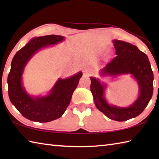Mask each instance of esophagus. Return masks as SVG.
Masks as SVG:
<instances>
[{
    "instance_id": "obj_1",
    "label": "esophagus",
    "mask_w": 159,
    "mask_h": 159,
    "mask_svg": "<svg viewBox=\"0 0 159 159\" xmlns=\"http://www.w3.org/2000/svg\"><path fill=\"white\" fill-rule=\"evenodd\" d=\"M91 73H92V71H91L89 69H85L84 71H83V74H84L86 76H90Z\"/></svg>"
}]
</instances>
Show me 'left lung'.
I'll use <instances>...</instances> for the list:
<instances>
[{"instance_id":"obj_1","label":"left lung","mask_w":159,"mask_h":159,"mask_svg":"<svg viewBox=\"0 0 159 159\" xmlns=\"http://www.w3.org/2000/svg\"><path fill=\"white\" fill-rule=\"evenodd\" d=\"M117 56L99 71L102 76H117L130 74L139 86V95L129 107H120L108 103L105 98L106 83L90 77V90L97 108L111 120L125 121L138 116L144 111L153 95L154 74L146 54L135 45L129 43L114 40Z\"/></svg>"}]
</instances>
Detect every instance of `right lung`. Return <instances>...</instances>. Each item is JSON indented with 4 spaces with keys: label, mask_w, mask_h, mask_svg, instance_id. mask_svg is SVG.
<instances>
[{
    "label": "right lung",
    "mask_w": 159,
    "mask_h": 159,
    "mask_svg": "<svg viewBox=\"0 0 159 159\" xmlns=\"http://www.w3.org/2000/svg\"><path fill=\"white\" fill-rule=\"evenodd\" d=\"M64 37L57 35L35 37L15 54L7 77L10 102L24 117L32 121L45 123L63 115L82 76L79 71L67 79H59L49 93L45 96H31L22 83L25 66L31 57L43 48L62 42Z\"/></svg>",
    "instance_id": "add662e5"
}]
</instances>
